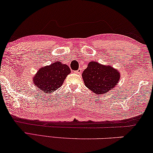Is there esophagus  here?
Wrapping results in <instances>:
<instances>
[{
  "mask_svg": "<svg viewBox=\"0 0 153 153\" xmlns=\"http://www.w3.org/2000/svg\"><path fill=\"white\" fill-rule=\"evenodd\" d=\"M81 72H82V70H81V69H79L78 70H77L76 72V74H81Z\"/></svg>",
  "mask_w": 153,
  "mask_h": 153,
  "instance_id": "obj_1",
  "label": "esophagus"
}]
</instances>
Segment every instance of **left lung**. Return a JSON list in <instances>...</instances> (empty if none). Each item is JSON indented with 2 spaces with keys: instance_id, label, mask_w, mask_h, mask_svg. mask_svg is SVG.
I'll return each instance as SVG.
<instances>
[{
  "instance_id": "left-lung-1",
  "label": "left lung",
  "mask_w": 153,
  "mask_h": 153,
  "mask_svg": "<svg viewBox=\"0 0 153 153\" xmlns=\"http://www.w3.org/2000/svg\"><path fill=\"white\" fill-rule=\"evenodd\" d=\"M82 76L86 87L98 95L113 89L120 79V74L117 69L95 61L88 63Z\"/></svg>"
}]
</instances>
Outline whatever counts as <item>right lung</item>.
Instances as JSON below:
<instances>
[{"instance_id":"add662e5","label":"right lung","mask_w":153,"mask_h":153,"mask_svg":"<svg viewBox=\"0 0 153 153\" xmlns=\"http://www.w3.org/2000/svg\"><path fill=\"white\" fill-rule=\"evenodd\" d=\"M70 73L68 65L60 62H53L40 68L33 77V82L36 87L48 94L60 88Z\"/></svg>"}]
</instances>
